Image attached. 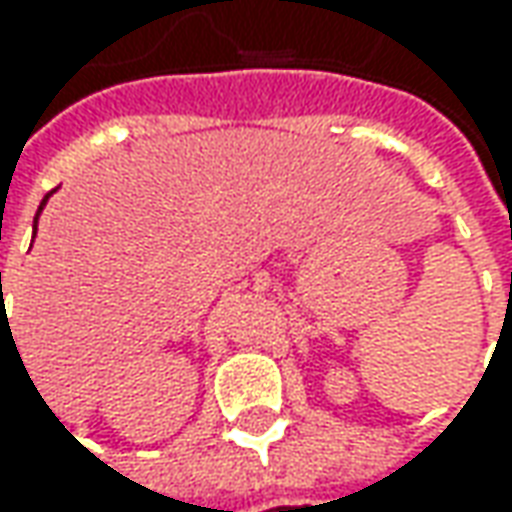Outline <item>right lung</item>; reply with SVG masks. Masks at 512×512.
I'll use <instances>...</instances> for the list:
<instances>
[{
	"label": "right lung",
	"instance_id": "add662e5",
	"mask_svg": "<svg viewBox=\"0 0 512 512\" xmlns=\"http://www.w3.org/2000/svg\"><path fill=\"white\" fill-rule=\"evenodd\" d=\"M50 195H53V192H47V195H45V201H42V206H39V212H42V209H45V203H47V198H50ZM36 218H39V215H36ZM33 229H36V221H33ZM0 294H2V283H0ZM2 326H5V314H2Z\"/></svg>",
	"mask_w": 512,
	"mask_h": 512
}]
</instances>
